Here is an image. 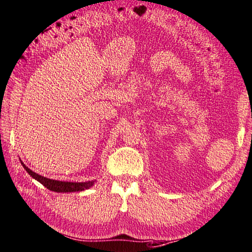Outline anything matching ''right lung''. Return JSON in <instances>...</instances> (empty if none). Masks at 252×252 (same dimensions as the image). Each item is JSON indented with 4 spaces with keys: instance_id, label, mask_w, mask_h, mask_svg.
I'll return each mask as SVG.
<instances>
[{
    "instance_id": "right-lung-1",
    "label": "right lung",
    "mask_w": 252,
    "mask_h": 252,
    "mask_svg": "<svg viewBox=\"0 0 252 252\" xmlns=\"http://www.w3.org/2000/svg\"><path fill=\"white\" fill-rule=\"evenodd\" d=\"M23 164L24 169H25L28 174L31 175L32 178L37 180L38 182H40L45 188H47L50 191L54 192H60V193H65V192H79V191H84V189H88L92 187L94 184V181H88V182H64V181H58V180H51L48 178L41 177V175L35 173L34 171L28 169L25 164Z\"/></svg>"
}]
</instances>
